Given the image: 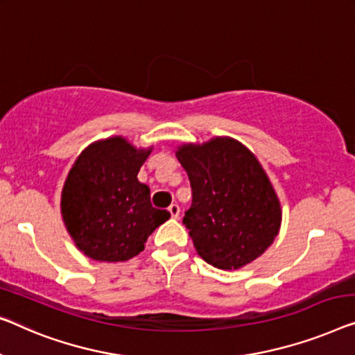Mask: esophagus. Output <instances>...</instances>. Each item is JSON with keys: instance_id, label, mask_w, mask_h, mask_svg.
<instances>
[{"instance_id": "1", "label": "esophagus", "mask_w": 355, "mask_h": 355, "mask_svg": "<svg viewBox=\"0 0 355 355\" xmlns=\"http://www.w3.org/2000/svg\"><path fill=\"white\" fill-rule=\"evenodd\" d=\"M168 211H171L172 218H178V216H180V207H178V204H172L171 207H168Z\"/></svg>"}]
</instances>
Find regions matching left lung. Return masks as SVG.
I'll use <instances>...</instances> for the list:
<instances>
[{
	"instance_id": "8db88e82",
	"label": "left lung",
	"mask_w": 355,
	"mask_h": 355,
	"mask_svg": "<svg viewBox=\"0 0 355 355\" xmlns=\"http://www.w3.org/2000/svg\"><path fill=\"white\" fill-rule=\"evenodd\" d=\"M175 156L191 182L183 223L198 255L225 271L261 257L279 234L282 207L257 156L231 137L183 144Z\"/></svg>"
}]
</instances>
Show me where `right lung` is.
I'll list each match as a JSON object with an SVG mask.
<instances>
[{
    "mask_svg": "<svg viewBox=\"0 0 355 355\" xmlns=\"http://www.w3.org/2000/svg\"><path fill=\"white\" fill-rule=\"evenodd\" d=\"M153 146L137 148L123 135L94 141L65 178L60 214L78 250L95 261H127L145 248L148 236L171 218L155 209L139 171Z\"/></svg>",
    "mask_w": 355,
    "mask_h": 355,
    "instance_id": "obj_1",
    "label": "right lung"
}]
</instances>
